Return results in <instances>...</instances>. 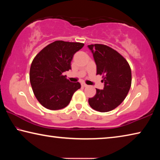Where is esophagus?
Masks as SVG:
<instances>
[{
    "instance_id": "34e87169",
    "label": "esophagus",
    "mask_w": 160,
    "mask_h": 160,
    "mask_svg": "<svg viewBox=\"0 0 160 160\" xmlns=\"http://www.w3.org/2000/svg\"><path fill=\"white\" fill-rule=\"evenodd\" d=\"M81 85H82V87H87V86H88V85H87V84H85V82H82V84H81Z\"/></svg>"
}]
</instances>
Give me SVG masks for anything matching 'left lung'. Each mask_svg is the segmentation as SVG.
Returning a JSON list of instances; mask_svg holds the SVG:
<instances>
[{
    "label": "left lung",
    "instance_id": "8db88e82",
    "mask_svg": "<svg viewBox=\"0 0 160 160\" xmlns=\"http://www.w3.org/2000/svg\"><path fill=\"white\" fill-rule=\"evenodd\" d=\"M97 65V75H102L103 90L96 89V94L89 98L93 109L110 112L120 105L131 86V70L125 58L112 48L104 44L88 45Z\"/></svg>",
    "mask_w": 160,
    "mask_h": 160
}]
</instances>
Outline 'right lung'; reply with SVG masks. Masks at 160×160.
<instances>
[{
  "mask_svg": "<svg viewBox=\"0 0 160 160\" xmlns=\"http://www.w3.org/2000/svg\"><path fill=\"white\" fill-rule=\"evenodd\" d=\"M83 46L79 42L55 41L33 59L29 80L35 97L44 107L50 110L63 109L81 88L80 82H70L63 73L71 69L73 55Z\"/></svg>",
  "mask_w": 160,
  "mask_h": 160,
  "instance_id": "right-lung-1",
  "label": "right lung"
}]
</instances>
